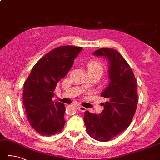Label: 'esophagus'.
<instances>
[{
    "mask_svg": "<svg viewBox=\"0 0 160 160\" xmlns=\"http://www.w3.org/2000/svg\"><path fill=\"white\" fill-rule=\"evenodd\" d=\"M77 109H79V111H82V112H84V111H86V108L83 107L82 106H79V105H78V106H77Z\"/></svg>",
    "mask_w": 160,
    "mask_h": 160,
    "instance_id": "34e87169",
    "label": "esophagus"
}]
</instances>
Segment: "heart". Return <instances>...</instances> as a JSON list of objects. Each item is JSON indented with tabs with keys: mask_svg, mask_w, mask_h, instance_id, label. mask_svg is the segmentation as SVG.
I'll list each match as a JSON object with an SVG mask.
<instances>
[{
	"mask_svg": "<svg viewBox=\"0 0 160 160\" xmlns=\"http://www.w3.org/2000/svg\"><path fill=\"white\" fill-rule=\"evenodd\" d=\"M87 69L88 74H95L99 78L101 77L103 74V68L100 62L96 60H91L87 63Z\"/></svg>",
	"mask_w": 160,
	"mask_h": 160,
	"instance_id": "obj_1",
	"label": "heart"
}]
</instances>
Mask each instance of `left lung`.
<instances>
[{
	"label": "left lung",
	"instance_id": "1",
	"mask_svg": "<svg viewBox=\"0 0 160 160\" xmlns=\"http://www.w3.org/2000/svg\"><path fill=\"white\" fill-rule=\"evenodd\" d=\"M107 58L109 64L110 82L101 96L108 100L97 115L84 113V122L90 137L99 141H108L127 129L133 118L138 104L137 81L133 71L118 51L102 48L93 53Z\"/></svg>",
	"mask_w": 160,
	"mask_h": 160
}]
</instances>
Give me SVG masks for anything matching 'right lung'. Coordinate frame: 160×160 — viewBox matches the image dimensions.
<instances>
[{
    "label": "right lung",
    "mask_w": 160,
    "mask_h": 160,
    "mask_svg": "<svg viewBox=\"0 0 160 160\" xmlns=\"http://www.w3.org/2000/svg\"><path fill=\"white\" fill-rule=\"evenodd\" d=\"M82 47L61 46L40 59L23 84V103L31 127L44 136L56 134L64 128L65 107L53 102L57 83L64 78L73 65Z\"/></svg>",
    "instance_id": "add662e5"
}]
</instances>
